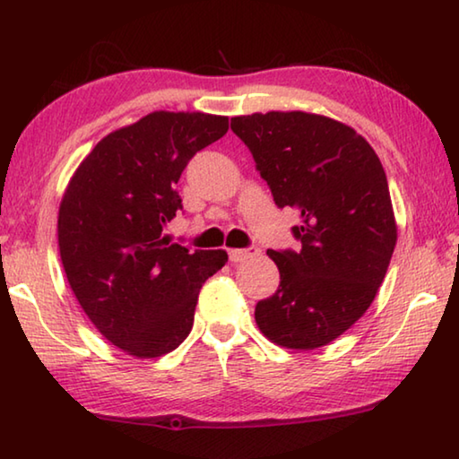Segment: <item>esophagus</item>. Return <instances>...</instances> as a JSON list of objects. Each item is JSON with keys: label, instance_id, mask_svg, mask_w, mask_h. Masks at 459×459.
Segmentation results:
<instances>
[{"label": "esophagus", "instance_id": "obj_1", "mask_svg": "<svg viewBox=\"0 0 459 459\" xmlns=\"http://www.w3.org/2000/svg\"><path fill=\"white\" fill-rule=\"evenodd\" d=\"M261 253L259 247H247V248H230L229 251V257L232 263H240V261H247L251 257H257Z\"/></svg>", "mask_w": 459, "mask_h": 459}]
</instances>
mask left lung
<instances>
[{"label":"left lung","mask_w":459,"mask_h":459,"mask_svg":"<svg viewBox=\"0 0 459 459\" xmlns=\"http://www.w3.org/2000/svg\"><path fill=\"white\" fill-rule=\"evenodd\" d=\"M279 208L291 206L299 251L267 255L277 291L255 307L265 336L291 351L330 344L370 307L386 275L397 222L383 164L352 127L304 111L230 119Z\"/></svg>","instance_id":"1"}]
</instances>
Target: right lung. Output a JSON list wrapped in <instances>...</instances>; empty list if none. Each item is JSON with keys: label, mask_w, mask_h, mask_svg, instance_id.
<instances>
[{"label": "right lung", "mask_w": 459, "mask_h": 459, "mask_svg": "<svg viewBox=\"0 0 459 459\" xmlns=\"http://www.w3.org/2000/svg\"><path fill=\"white\" fill-rule=\"evenodd\" d=\"M229 131V117L153 111L92 147L58 211L62 267L95 328L137 359L176 351L192 330L202 283L227 251H190L164 227L194 153Z\"/></svg>", "instance_id": "right-lung-1"}]
</instances>
